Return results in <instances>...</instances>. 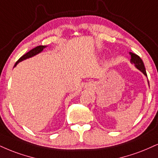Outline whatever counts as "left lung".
Masks as SVG:
<instances>
[{"label":"left lung","instance_id":"1","mask_svg":"<svg viewBox=\"0 0 158 158\" xmlns=\"http://www.w3.org/2000/svg\"><path fill=\"white\" fill-rule=\"evenodd\" d=\"M130 54L131 56V60H130L131 63L134 64L135 66L138 70H140V71H141L142 73L146 76V77H147V74H146L143 62L142 61L141 59H140V56H138V55L135 54H133V53L132 52H130ZM148 83H149V81H148Z\"/></svg>","mask_w":158,"mask_h":158}]
</instances>
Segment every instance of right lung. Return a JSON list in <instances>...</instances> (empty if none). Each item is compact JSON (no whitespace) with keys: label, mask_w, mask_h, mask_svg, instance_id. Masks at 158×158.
I'll return each mask as SVG.
<instances>
[{"label":"right lung","mask_w":158,"mask_h":158,"mask_svg":"<svg viewBox=\"0 0 158 158\" xmlns=\"http://www.w3.org/2000/svg\"><path fill=\"white\" fill-rule=\"evenodd\" d=\"M46 47H47V45H39V46H37L36 48L31 49V51H29L28 53H26V54H24L23 56H22L19 59L18 61H17L14 67H15V66H16L17 64L19 63V62H21V61L26 60V59H28L30 57H32V56H35V55L38 54L39 53L42 52V51H43V49H44L45 48H46Z\"/></svg>","instance_id":"right-lung-1"}]
</instances>
